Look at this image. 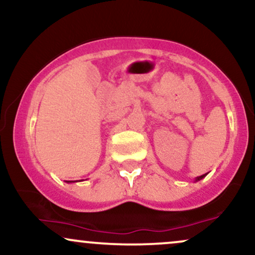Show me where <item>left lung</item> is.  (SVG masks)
Returning a JSON list of instances; mask_svg holds the SVG:
<instances>
[{
  "instance_id": "8db88e82",
  "label": "left lung",
  "mask_w": 255,
  "mask_h": 255,
  "mask_svg": "<svg viewBox=\"0 0 255 255\" xmlns=\"http://www.w3.org/2000/svg\"><path fill=\"white\" fill-rule=\"evenodd\" d=\"M205 176H206V174H204V175H201V176H199V177H197L195 178V182H197V181H200L201 178H204Z\"/></svg>"
}]
</instances>
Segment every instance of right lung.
<instances>
[{
  "mask_svg": "<svg viewBox=\"0 0 255 255\" xmlns=\"http://www.w3.org/2000/svg\"><path fill=\"white\" fill-rule=\"evenodd\" d=\"M67 183H73V182H77V181H66Z\"/></svg>",
  "mask_w": 255,
  "mask_h": 255,
  "instance_id": "1",
  "label": "right lung"
}]
</instances>
